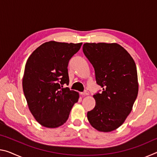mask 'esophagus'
I'll list each match as a JSON object with an SVG mask.
<instances>
[{"instance_id": "obj_1", "label": "esophagus", "mask_w": 157, "mask_h": 157, "mask_svg": "<svg viewBox=\"0 0 157 157\" xmlns=\"http://www.w3.org/2000/svg\"><path fill=\"white\" fill-rule=\"evenodd\" d=\"M89 91H85L84 92L81 93L82 95H89Z\"/></svg>"}]
</instances>
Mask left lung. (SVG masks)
Listing matches in <instances>:
<instances>
[{"label":"left lung","mask_w":157,"mask_h":157,"mask_svg":"<svg viewBox=\"0 0 157 157\" xmlns=\"http://www.w3.org/2000/svg\"><path fill=\"white\" fill-rule=\"evenodd\" d=\"M82 49L94 66L97 84L103 90L94 95L95 106L87 113L88 121L98 131H113L123 124L137 98L136 63L116 43H86Z\"/></svg>","instance_id":"obj_1"}]
</instances>
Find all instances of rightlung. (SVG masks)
<instances>
[{
  "label": "right lung",
  "instance_id": "add662e5",
  "mask_svg": "<svg viewBox=\"0 0 157 157\" xmlns=\"http://www.w3.org/2000/svg\"><path fill=\"white\" fill-rule=\"evenodd\" d=\"M82 43L50 41L34 50L26 62L23 90L34 118L47 128L62 126L78 102L79 93L71 91L68 64Z\"/></svg>",
  "mask_w": 157,
  "mask_h": 157
}]
</instances>
